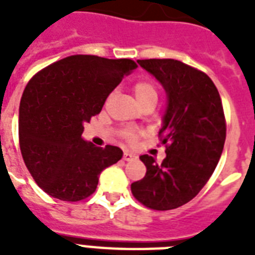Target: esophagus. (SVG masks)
Masks as SVG:
<instances>
[{
	"label": "esophagus",
	"mask_w": 255,
	"mask_h": 255,
	"mask_svg": "<svg viewBox=\"0 0 255 255\" xmlns=\"http://www.w3.org/2000/svg\"><path fill=\"white\" fill-rule=\"evenodd\" d=\"M136 159H137V156H136L135 153H132V152H129V151L124 152V155H123L124 161H133V160H136Z\"/></svg>",
	"instance_id": "1"
}]
</instances>
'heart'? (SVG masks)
I'll return each instance as SVG.
<instances>
[{"mask_svg":"<svg viewBox=\"0 0 255 255\" xmlns=\"http://www.w3.org/2000/svg\"><path fill=\"white\" fill-rule=\"evenodd\" d=\"M132 90H133L136 100L139 102L140 106H143V104L148 103V102H156L157 103L159 92H157V88H156V86L152 82L140 81L133 85ZM126 136H127L129 141H135L136 140L135 132L127 131L126 132Z\"/></svg>","mask_w":255,"mask_h":255,"instance_id":"heart-1","label":"heart"}]
</instances>
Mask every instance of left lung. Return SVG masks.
Returning a JSON list of instances; mask_svg holds the SVG:
<instances>
[{
  "label": "left lung",
  "instance_id": "1",
  "mask_svg": "<svg viewBox=\"0 0 255 255\" xmlns=\"http://www.w3.org/2000/svg\"><path fill=\"white\" fill-rule=\"evenodd\" d=\"M167 94L160 128L167 157L140 156L147 173L132 182L137 201L155 210H170L189 202L204 188L224 151L226 126L220 94L206 74L174 59H143Z\"/></svg>",
  "mask_w": 255,
  "mask_h": 255
}]
</instances>
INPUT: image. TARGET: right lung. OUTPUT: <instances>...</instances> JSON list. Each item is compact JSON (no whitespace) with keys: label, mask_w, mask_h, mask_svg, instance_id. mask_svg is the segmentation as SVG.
Returning <instances> with one entry per match:
<instances>
[{"label":"right lung","mask_w":255,"mask_h":255,"mask_svg":"<svg viewBox=\"0 0 255 255\" xmlns=\"http://www.w3.org/2000/svg\"><path fill=\"white\" fill-rule=\"evenodd\" d=\"M136 67L131 59L71 55L27 83L19 104V147L30 174L49 196L62 201L91 196L102 170L123 157L119 147H95L82 133Z\"/></svg>","instance_id":"add662e5"}]
</instances>
